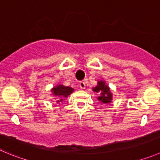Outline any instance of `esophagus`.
<instances>
[{"mask_svg":"<svg viewBox=\"0 0 160 160\" xmlns=\"http://www.w3.org/2000/svg\"><path fill=\"white\" fill-rule=\"evenodd\" d=\"M80 88L81 89H85V87H86V83H85V82L83 81H81L80 82Z\"/></svg>","mask_w":160,"mask_h":160,"instance_id":"esophagus-1","label":"esophagus"}]
</instances>
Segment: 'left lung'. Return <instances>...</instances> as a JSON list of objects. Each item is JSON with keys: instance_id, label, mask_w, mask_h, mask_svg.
<instances>
[{"instance_id": "left-lung-1", "label": "left lung", "mask_w": 160, "mask_h": 160, "mask_svg": "<svg viewBox=\"0 0 160 160\" xmlns=\"http://www.w3.org/2000/svg\"><path fill=\"white\" fill-rule=\"evenodd\" d=\"M92 91L94 92L99 94L97 99L99 102L104 104H109L112 102L113 99V94L110 91V87L106 83L105 80H98L96 87L93 88Z\"/></svg>"}]
</instances>
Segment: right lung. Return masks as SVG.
Returning a JSON list of instances; mask_svg holds the SVG:
<instances>
[{"mask_svg": "<svg viewBox=\"0 0 160 160\" xmlns=\"http://www.w3.org/2000/svg\"><path fill=\"white\" fill-rule=\"evenodd\" d=\"M73 92L74 89L72 88L64 86L63 84H58L51 89L52 95L54 96V99H56L57 103L63 102Z\"/></svg>", "mask_w": 160, "mask_h": 160, "instance_id": "right-lung-1", "label": "right lung"}]
</instances>
